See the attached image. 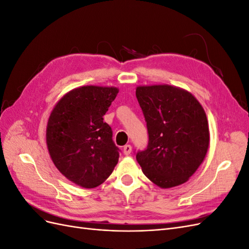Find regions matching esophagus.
Returning a JSON list of instances; mask_svg holds the SVG:
<instances>
[{
  "instance_id": "34e87169",
  "label": "esophagus",
  "mask_w": 249,
  "mask_h": 249,
  "mask_svg": "<svg viewBox=\"0 0 249 249\" xmlns=\"http://www.w3.org/2000/svg\"><path fill=\"white\" fill-rule=\"evenodd\" d=\"M124 154L125 155V156H129L131 153H132V146L130 145V144H126V145H124Z\"/></svg>"
}]
</instances>
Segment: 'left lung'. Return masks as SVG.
<instances>
[{
    "label": "left lung",
    "instance_id": "8db88e82",
    "mask_svg": "<svg viewBox=\"0 0 249 249\" xmlns=\"http://www.w3.org/2000/svg\"><path fill=\"white\" fill-rule=\"evenodd\" d=\"M148 145L136 155L145 177L168 189L186 183L205 160L210 144L206 112L191 92L168 84L137 86Z\"/></svg>",
    "mask_w": 249,
    "mask_h": 249
}]
</instances>
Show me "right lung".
Returning a JSON list of instances; mask_svg holds the SVG:
<instances>
[{"instance_id":"obj_1","label":"right lung","mask_w":249,"mask_h":249,"mask_svg":"<svg viewBox=\"0 0 249 249\" xmlns=\"http://www.w3.org/2000/svg\"><path fill=\"white\" fill-rule=\"evenodd\" d=\"M118 91L113 86L73 88L58 101L48 119L51 159L67 179L82 188L103 184L118 162V147L103 118Z\"/></svg>"}]
</instances>
